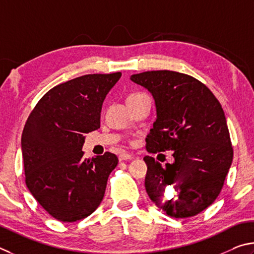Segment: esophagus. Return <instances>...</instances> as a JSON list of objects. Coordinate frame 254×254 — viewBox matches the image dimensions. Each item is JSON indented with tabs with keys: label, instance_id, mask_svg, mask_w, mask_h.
Listing matches in <instances>:
<instances>
[{
	"label": "esophagus",
	"instance_id": "esophagus-1",
	"mask_svg": "<svg viewBox=\"0 0 254 254\" xmlns=\"http://www.w3.org/2000/svg\"><path fill=\"white\" fill-rule=\"evenodd\" d=\"M134 156H132L131 154H128V153H123L119 155V161L123 162V161H127V159H132Z\"/></svg>",
	"mask_w": 254,
	"mask_h": 254
}]
</instances>
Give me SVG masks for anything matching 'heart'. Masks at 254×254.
Instances as JSON below:
<instances>
[{
    "label": "heart",
    "mask_w": 254,
    "mask_h": 254,
    "mask_svg": "<svg viewBox=\"0 0 254 254\" xmlns=\"http://www.w3.org/2000/svg\"><path fill=\"white\" fill-rule=\"evenodd\" d=\"M131 96H132V95H131Z\"/></svg>",
    "instance_id": "b5f03b06"
}]
</instances>
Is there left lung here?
Masks as SVG:
<instances>
[{
    "mask_svg": "<svg viewBox=\"0 0 254 254\" xmlns=\"http://www.w3.org/2000/svg\"><path fill=\"white\" fill-rule=\"evenodd\" d=\"M152 93L156 122L146 137L149 153L173 150L165 167L145 156V189L167 215L184 219L205 210L219 196L233 159L222 106L205 84L189 74L158 70L132 74ZM175 196H166L167 189Z\"/></svg>",
    "mask_w": 254,
    "mask_h": 254,
    "instance_id": "1",
    "label": "left lung"
}]
</instances>
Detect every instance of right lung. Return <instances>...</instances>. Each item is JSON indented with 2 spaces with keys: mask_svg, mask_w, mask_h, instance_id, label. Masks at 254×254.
I'll list each match as a JSON object with an SVG mask.
<instances>
[{
  "mask_svg": "<svg viewBox=\"0 0 254 254\" xmlns=\"http://www.w3.org/2000/svg\"><path fill=\"white\" fill-rule=\"evenodd\" d=\"M122 72L86 74L49 90L26 120L21 146L25 184L49 214L61 222L82 220L104 198L118 164L109 152L84 158V134L100 128L107 93Z\"/></svg>",
  "mask_w": 254,
  "mask_h": 254,
  "instance_id": "right-lung-1",
  "label": "right lung"
}]
</instances>
